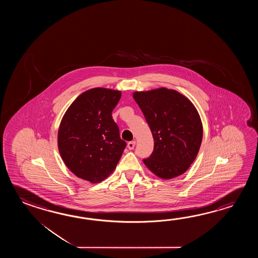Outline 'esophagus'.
I'll use <instances>...</instances> for the list:
<instances>
[{"instance_id":"esophagus-1","label":"esophagus","mask_w":258,"mask_h":258,"mask_svg":"<svg viewBox=\"0 0 258 258\" xmlns=\"http://www.w3.org/2000/svg\"><path fill=\"white\" fill-rule=\"evenodd\" d=\"M135 146H136V141H131V142H129L127 144V147H128V148H129L130 150L134 149Z\"/></svg>"}]
</instances>
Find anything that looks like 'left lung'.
<instances>
[{
    "label": "left lung",
    "instance_id": "left-lung-1",
    "mask_svg": "<svg viewBox=\"0 0 258 258\" xmlns=\"http://www.w3.org/2000/svg\"><path fill=\"white\" fill-rule=\"evenodd\" d=\"M133 97L154 138L153 152L143 159L144 163L165 180L181 175L195 161L203 138L198 110L185 96L173 89L136 91Z\"/></svg>",
    "mask_w": 258,
    "mask_h": 258
}]
</instances>
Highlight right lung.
I'll return each instance as SVG.
<instances>
[{
	"label": "right lung",
	"mask_w": 258,
	"mask_h": 258,
	"mask_svg": "<svg viewBox=\"0 0 258 258\" xmlns=\"http://www.w3.org/2000/svg\"><path fill=\"white\" fill-rule=\"evenodd\" d=\"M121 92L92 88L67 109L58 131V148L66 167L78 178L97 183L115 170L126 143L111 112Z\"/></svg>",
	"instance_id": "add662e5"
}]
</instances>
